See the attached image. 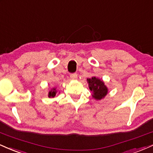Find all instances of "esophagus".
I'll return each mask as SVG.
<instances>
[{
    "label": "esophagus",
    "instance_id": "esophagus-1",
    "mask_svg": "<svg viewBox=\"0 0 153 153\" xmlns=\"http://www.w3.org/2000/svg\"><path fill=\"white\" fill-rule=\"evenodd\" d=\"M70 77H71V79H77V74L76 73L71 74H70Z\"/></svg>",
    "mask_w": 153,
    "mask_h": 153
}]
</instances>
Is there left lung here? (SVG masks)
Here are the masks:
<instances>
[{"label": "left lung", "instance_id": "8db88e82", "mask_svg": "<svg viewBox=\"0 0 153 153\" xmlns=\"http://www.w3.org/2000/svg\"><path fill=\"white\" fill-rule=\"evenodd\" d=\"M89 87L91 91H92V97L97 100L103 99L108 92V89L105 85L104 82L99 78L93 76L87 79Z\"/></svg>", "mask_w": 153, "mask_h": 153}]
</instances>
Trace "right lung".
<instances>
[{
	"mask_svg": "<svg viewBox=\"0 0 153 153\" xmlns=\"http://www.w3.org/2000/svg\"><path fill=\"white\" fill-rule=\"evenodd\" d=\"M56 88H53V89H51V90L49 91V92H48V97H54L56 96Z\"/></svg>",
	"mask_w": 153,
	"mask_h": 153,
	"instance_id": "right-lung-1",
	"label": "right lung"
}]
</instances>
